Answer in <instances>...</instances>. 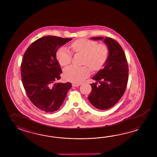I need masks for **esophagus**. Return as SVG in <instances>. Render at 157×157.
Segmentation results:
<instances>
[{
	"instance_id": "obj_1",
	"label": "esophagus",
	"mask_w": 157,
	"mask_h": 157,
	"mask_svg": "<svg viewBox=\"0 0 157 157\" xmlns=\"http://www.w3.org/2000/svg\"><path fill=\"white\" fill-rule=\"evenodd\" d=\"M80 84H81L74 83L72 84V86H73V87H78V86H80Z\"/></svg>"
}]
</instances>
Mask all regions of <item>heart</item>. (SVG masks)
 I'll list each match as a JSON object with an SVG mask.
<instances>
[{
    "mask_svg": "<svg viewBox=\"0 0 157 157\" xmlns=\"http://www.w3.org/2000/svg\"><path fill=\"white\" fill-rule=\"evenodd\" d=\"M72 51L83 55L82 63L88 66L92 71H98L104 66L108 56L109 50L104 44H98L94 40L80 39L71 44ZM56 58L63 66L68 65L71 61L72 53L65 47H61L56 53ZM90 75L89 68L70 66L66 68L63 77L66 80L74 83H80Z\"/></svg>",
    "mask_w": 157,
    "mask_h": 157,
    "instance_id": "1",
    "label": "heart"
}]
</instances>
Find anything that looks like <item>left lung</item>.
Here are the masks:
<instances>
[{
	"mask_svg": "<svg viewBox=\"0 0 157 157\" xmlns=\"http://www.w3.org/2000/svg\"><path fill=\"white\" fill-rule=\"evenodd\" d=\"M91 39L103 40L109 54L103 69L92 78L96 82L91 84L92 91L88 98L96 108L106 110L116 104L125 92L128 79V63L122 47L114 39L102 36Z\"/></svg>",
	"mask_w": 157,
	"mask_h": 157,
	"instance_id": "obj_1",
	"label": "left lung"
}]
</instances>
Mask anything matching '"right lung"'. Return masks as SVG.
Returning a JSON list of instances; mask_svg holds the SVG:
<instances>
[{"instance_id": "add662e5", "label": "right lung", "mask_w": 157, "mask_h": 157, "mask_svg": "<svg viewBox=\"0 0 157 157\" xmlns=\"http://www.w3.org/2000/svg\"><path fill=\"white\" fill-rule=\"evenodd\" d=\"M71 40L43 36L33 42L23 56L21 65L23 86L32 103L44 112L57 111L71 88L70 82L55 83L60 79L62 73L56 59L57 51Z\"/></svg>"}]
</instances>
